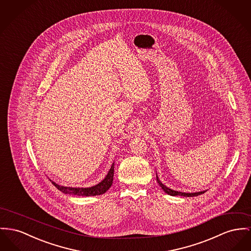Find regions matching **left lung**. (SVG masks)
I'll list each match as a JSON object with an SVG mask.
<instances>
[{
	"label": "left lung",
	"mask_w": 251,
	"mask_h": 251,
	"mask_svg": "<svg viewBox=\"0 0 251 251\" xmlns=\"http://www.w3.org/2000/svg\"><path fill=\"white\" fill-rule=\"evenodd\" d=\"M156 180L158 182L159 185L162 187V189L168 194V195H171V196H184V197H194V196H198L201 194H203L206 190H203V191H199V192H193V193H185V192H181V191H176V190H173L171 188H168L167 186H166L165 184H163L160 180H159V177L158 175H156Z\"/></svg>",
	"instance_id": "8db88e82"
}]
</instances>
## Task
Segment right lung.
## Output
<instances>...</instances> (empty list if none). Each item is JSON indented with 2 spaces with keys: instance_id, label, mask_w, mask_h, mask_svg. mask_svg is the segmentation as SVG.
I'll list each match as a JSON object with an SVG mask.
<instances>
[{
  "instance_id": "obj_1",
  "label": "right lung",
  "mask_w": 251,
  "mask_h": 251,
  "mask_svg": "<svg viewBox=\"0 0 251 251\" xmlns=\"http://www.w3.org/2000/svg\"><path fill=\"white\" fill-rule=\"evenodd\" d=\"M113 176H114V162L110 167L108 173L104 177L102 181H100L99 184H95L90 187H71V186H63L56 184L55 182L51 183L54 184L60 191H62L65 194H71V195H77V196H96L101 195L105 193L109 187L113 183Z\"/></svg>"
}]
</instances>
